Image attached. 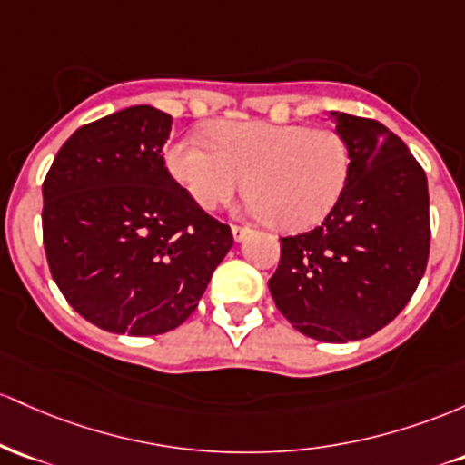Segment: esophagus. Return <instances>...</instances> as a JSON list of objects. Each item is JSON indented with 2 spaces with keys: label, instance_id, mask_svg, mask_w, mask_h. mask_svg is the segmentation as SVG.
<instances>
[{
  "label": "esophagus",
  "instance_id": "esophagus-1",
  "mask_svg": "<svg viewBox=\"0 0 465 465\" xmlns=\"http://www.w3.org/2000/svg\"><path fill=\"white\" fill-rule=\"evenodd\" d=\"M232 237L234 242H242V239H246L250 234V228L248 226H239V223H232Z\"/></svg>",
  "mask_w": 465,
  "mask_h": 465
}]
</instances>
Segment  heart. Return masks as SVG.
I'll return each instance as SVG.
<instances>
[{"label":"heart","mask_w":465,"mask_h":465,"mask_svg":"<svg viewBox=\"0 0 465 465\" xmlns=\"http://www.w3.org/2000/svg\"><path fill=\"white\" fill-rule=\"evenodd\" d=\"M211 140L186 135L166 149V169L197 206L228 204L250 191V208L274 228L307 231L333 211L351 175V149L331 127L223 120Z\"/></svg>","instance_id":"1"}]
</instances>
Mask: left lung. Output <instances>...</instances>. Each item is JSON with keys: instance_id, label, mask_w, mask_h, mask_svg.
<instances>
[{"instance_id": "left-lung-1", "label": "left lung", "mask_w": 465, "mask_h": 465, "mask_svg": "<svg viewBox=\"0 0 465 465\" xmlns=\"http://www.w3.org/2000/svg\"><path fill=\"white\" fill-rule=\"evenodd\" d=\"M331 116L351 149L347 189L321 226L281 237L268 288L294 330L347 342L382 330L415 294L430 250L429 184L382 123Z\"/></svg>"}]
</instances>
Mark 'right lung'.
<instances>
[{"label":"right lung","mask_w":465,"mask_h":465,"mask_svg":"<svg viewBox=\"0 0 465 465\" xmlns=\"http://www.w3.org/2000/svg\"><path fill=\"white\" fill-rule=\"evenodd\" d=\"M169 114L149 105L83 124L44 180V246L65 301L114 333L155 336L195 312L232 232L171 177Z\"/></svg>","instance_id":"1"}]
</instances>
